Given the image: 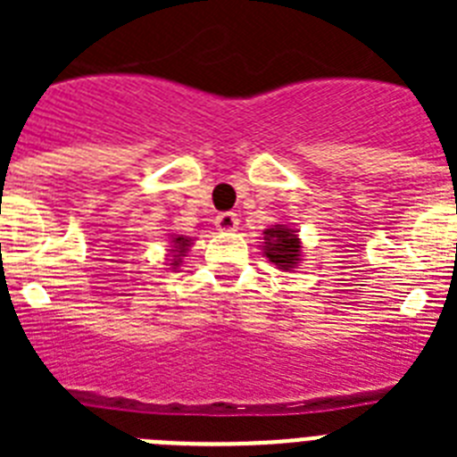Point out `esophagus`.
Segmentation results:
<instances>
[{"label":"esophagus","mask_w":457,"mask_h":457,"mask_svg":"<svg viewBox=\"0 0 457 457\" xmlns=\"http://www.w3.org/2000/svg\"><path fill=\"white\" fill-rule=\"evenodd\" d=\"M237 224H240V220H237V215H233V212H221V215H217V220H215L217 231H221V233L237 231Z\"/></svg>","instance_id":"1"}]
</instances>
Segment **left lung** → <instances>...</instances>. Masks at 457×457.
Here are the masks:
<instances>
[{
	"label": "left lung",
	"mask_w": 457,
	"mask_h": 457,
	"mask_svg": "<svg viewBox=\"0 0 457 457\" xmlns=\"http://www.w3.org/2000/svg\"><path fill=\"white\" fill-rule=\"evenodd\" d=\"M263 256L270 263L277 265L281 272H293L302 263L304 247H302L300 231L290 221H277L263 231V242H261Z\"/></svg>",
	"instance_id": "obj_1"
}]
</instances>
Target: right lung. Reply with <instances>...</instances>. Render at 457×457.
<instances>
[{
    "mask_svg": "<svg viewBox=\"0 0 457 457\" xmlns=\"http://www.w3.org/2000/svg\"><path fill=\"white\" fill-rule=\"evenodd\" d=\"M169 249H167V263L171 270H179V265L183 263V256H187L189 247L194 245V237H187V236H179V233H171L169 236Z\"/></svg>",
    "mask_w": 457,
    "mask_h": 457,
    "instance_id": "right-lung-1",
    "label": "right lung"
}]
</instances>
